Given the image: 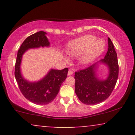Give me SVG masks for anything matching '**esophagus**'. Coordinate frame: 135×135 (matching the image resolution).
Masks as SVG:
<instances>
[{"mask_svg": "<svg viewBox=\"0 0 135 135\" xmlns=\"http://www.w3.org/2000/svg\"><path fill=\"white\" fill-rule=\"evenodd\" d=\"M73 74V71H71V70H69V71H68V75H72Z\"/></svg>", "mask_w": 135, "mask_h": 135, "instance_id": "34e87169", "label": "esophagus"}]
</instances>
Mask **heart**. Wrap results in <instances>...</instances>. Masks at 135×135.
<instances>
[{"label":"heart","instance_id":"heart-1","mask_svg":"<svg viewBox=\"0 0 135 135\" xmlns=\"http://www.w3.org/2000/svg\"><path fill=\"white\" fill-rule=\"evenodd\" d=\"M95 36L87 35L77 38L68 47L67 53L70 57L79 56V62L86 64L100 54L103 50V44L100 46V40H95Z\"/></svg>","mask_w":135,"mask_h":135}]
</instances>
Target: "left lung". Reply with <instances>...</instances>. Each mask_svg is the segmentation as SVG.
Wrapping results in <instances>:
<instances>
[{
  "mask_svg": "<svg viewBox=\"0 0 135 135\" xmlns=\"http://www.w3.org/2000/svg\"><path fill=\"white\" fill-rule=\"evenodd\" d=\"M101 62L106 64L109 74L104 80L96 77L97 63L85 69L75 72V92L81 102L85 104H97L108 99L115 87L119 76V63L117 53L110 38H108V50Z\"/></svg>",
  "mask_w": 135,
  "mask_h": 135,
  "instance_id": "1",
  "label": "left lung"
}]
</instances>
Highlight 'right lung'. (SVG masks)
Segmentation results:
<instances>
[{
    "instance_id": "obj_1",
    "label": "right lung",
    "mask_w": 135,
    "mask_h": 135,
    "mask_svg": "<svg viewBox=\"0 0 135 135\" xmlns=\"http://www.w3.org/2000/svg\"><path fill=\"white\" fill-rule=\"evenodd\" d=\"M46 34L44 31H39L26 38L18 51L15 68V76L21 93L31 102L39 105L49 104L54 100L68 73V68L62 70L51 69L44 79L34 83L27 82L22 77L20 64L23 53L32 48L49 46L50 42Z\"/></svg>"
}]
</instances>
